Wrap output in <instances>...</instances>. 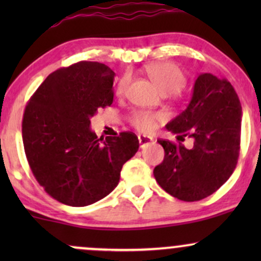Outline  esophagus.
Here are the masks:
<instances>
[{
	"instance_id": "obj_1",
	"label": "esophagus",
	"mask_w": 261,
	"mask_h": 261,
	"mask_svg": "<svg viewBox=\"0 0 261 261\" xmlns=\"http://www.w3.org/2000/svg\"><path fill=\"white\" fill-rule=\"evenodd\" d=\"M139 142H140V147L143 148L147 145H149V143L153 142V139L149 136H146V135H139Z\"/></svg>"
}]
</instances>
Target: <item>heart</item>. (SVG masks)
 <instances>
[{"instance_id":"1","label":"heart","mask_w":261,"mask_h":261,"mask_svg":"<svg viewBox=\"0 0 261 261\" xmlns=\"http://www.w3.org/2000/svg\"><path fill=\"white\" fill-rule=\"evenodd\" d=\"M148 77L162 94H175L187 83V76L184 71L178 65L173 62H155L146 68ZM130 85V74H124L116 86L115 93L119 97H122L126 93ZM167 119L166 114L161 112H147V110H137L134 112L128 118L131 126H134L140 133L149 134L155 130L158 124Z\"/></svg>"}]
</instances>
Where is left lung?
<instances>
[{
	"label": "left lung",
	"mask_w": 261,
	"mask_h": 261,
	"mask_svg": "<svg viewBox=\"0 0 261 261\" xmlns=\"http://www.w3.org/2000/svg\"><path fill=\"white\" fill-rule=\"evenodd\" d=\"M166 127L179 142L158 140L164 160L153 174L163 190L182 201H199L228 180L238 162L242 127L241 101L228 81L200 74L188 108ZM185 137L194 140L193 149L181 143Z\"/></svg>",
	"instance_id": "obj_1"
}]
</instances>
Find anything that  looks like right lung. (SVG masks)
Here are the masks:
<instances>
[{
    "label": "right lung",
    "mask_w": 261,
    "mask_h": 261,
    "mask_svg": "<svg viewBox=\"0 0 261 261\" xmlns=\"http://www.w3.org/2000/svg\"><path fill=\"white\" fill-rule=\"evenodd\" d=\"M107 65L80 61L54 71L27 104L24 152L33 175L50 196L82 207L114 190L122 166L139 149L134 133L98 139L89 119L114 99Z\"/></svg>",
    "instance_id": "right-lung-1"
}]
</instances>
